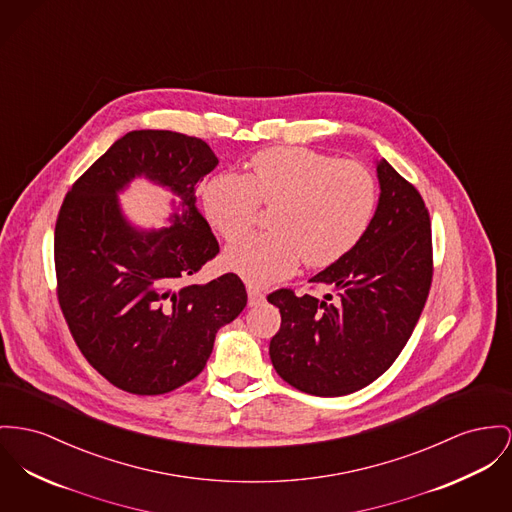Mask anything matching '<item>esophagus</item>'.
<instances>
[{
	"instance_id": "34e87169",
	"label": "esophagus",
	"mask_w": 512,
	"mask_h": 512,
	"mask_svg": "<svg viewBox=\"0 0 512 512\" xmlns=\"http://www.w3.org/2000/svg\"><path fill=\"white\" fill-rule=\"evenodd\" d=\"M264 301H266V295H264L262 291L248 287V305H250V307H258V305H262Z\"/></svg>"
}]
</instances>
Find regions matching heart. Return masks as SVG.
<instances>
[{
	"mask_svg": "<svg viewBox=\"0 0 512 512\" xmlns=\"http://www.w3.org/2000/svg\"><path fill=\"white\" fill-rule=\"evenodd\" d=\"M258 204L273 205L272 231L225 250V266L250 283L272 285L307 266H328L365 235L376 205L375 178L355 161H336L307 147H273L252 157L246 176L219 174L204 188L211 227L227 240L242 237Z\"/></svg>",
	"mask_w": 512,
	"mask_h": 512,
	"instance_id": "1",
	"label": "heart"
}]
</instances>
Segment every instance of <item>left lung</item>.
Masks as SVG:
<instances>
[{"label":"left lung","instance_id":"1","mask_svg":"<svg viewBox=\"0 0 512 512\" xmlns=\"http://www.w3.org/2000/svg\"><path fill=\"white\" fill-rule=\"evenodd\" d=\"M378 204L361 240L310 283L322 299L279 289L270 341L273 369L312 396L365 388L396 361L425 307L431 277V221L419 192L386 159H376Z\"/></svg>","mask_w":512,"mask_h":512}]
</instances>
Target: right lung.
<instances>
[{
  "label": "right lung",
  "mask_w": 512,
  "mask_h": 512,
  "mask_svg": "<svg viewBox=\"0 0 512 512\" xmlns=\"http://www.w3.org/2000/svg\"><path fill=\"white\" fill-rule=\"evenodd\" d=\"M219 159L198 137L134 130L69 190L56 223L58 299L85 359L114 386L165 394L204 371L217 332L246 307L239 275H192L219 244L196 188ZM134 179L172 192L168 227L134 224L119 196Z\"/></svg>",
  "instance_id": "1"
}]
</instances>
